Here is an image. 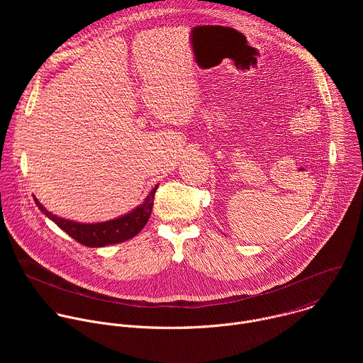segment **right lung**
Here are the masks:
<instances>
[{"label":"right lung","mask_w":363,"mask_h":363,"mask_svg":"<svg viewBox=\"0 0 363 363\" xmlns=\"http://www.w3.org/2000/svg\"><path fill=\"white\" fill-rule=\"evenodd\" d=\"M158 185L155 186L150 194L145 198L143 203L136 206L130 213L111 220L105 223H96V224H82L76 221H70L62 217H57L51 214L48 210H45L43 203L38 202L37 198H34L38 210L48 217L51 221L56 223L63 231H66L72 238H74L77 242L86 245V247H105L111 244L123 242L140 233V230L146 225L152 206H153V198L155 192H157Z\"/></svg>","instance_id":"1"}]
</instances>
